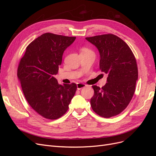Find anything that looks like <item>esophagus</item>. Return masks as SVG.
<instances>
[{
    "instance_id": "obj_1",
    "label": "esophagus",
    "mask_w": 156,
    "mask_h": 156,
    "mask_svg": "<svg viewBox=\"0 0 156 156\" xmlns=\"http://www.w3.org/2000/svg\"><path fill=\"white\" fill-rule=\"evenodd\" d=\"M87 87V85L85 84H83V83H79L77 84V90H81L83 88H85Z\"/></svg>"
}]
</instances>
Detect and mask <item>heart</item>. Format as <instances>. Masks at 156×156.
I'll return each mask as SVG.
<instances>
[{"label": "heart", "instance_id": "heart-1", "mask_svg": "<svg viewBox=\"0 0 156 156\" xmlns=\"http://www.w3.org/2000/svg\"><path fill=\"white\" fill-rule=\"evenodd\" d=\"M81 52H91V53H92V52L90 51V50H89V49H87V48H83V49H82V51Z\"/></svg>", "mask_w": 156, "mask_h": 156}]
</instances>
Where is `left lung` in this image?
Segmentation results:
<instances>
[{"label":"left lung","instance_id":"8db88e82","mask_svg":"<svg viewBox=\"0 0 156 156\" xmlns=\"http://www.w3.org/2000/svg\"><path fill=\"white\" fill-rule=\"evenodd\" d=\"M100 53V69L107 74L101 88L92 86L90 100L93 111L103 118L120 114L128 105L135 90L138 69L129 47L119 37L108 34L86 37Z\"/></svg>","mask_w":156,"mask_h":156}]
</instances>
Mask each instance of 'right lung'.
<instances>
[{"instance_id":"obj_1","label":"right lung","mask_w":156,"mask_h":156,"mask_svg":"<svg viewBox=\"0 0 156 156\" xmlns=\"http://www.w3.org/2000/svg\"><path fill=\"white\" fill-rule=\"evenodd\" d=\"M76 37L45 33L27 46L17 69V77L27 101L45 119L63 116L77 90L76 84H59L54 77L64 51Z\"/></svg>"}]
</instances>
